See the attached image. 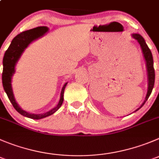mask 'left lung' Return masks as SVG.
I'll list each match as a JSON object with an SVG mask.
<instances>
[{
  "mask_svg": "<svg viewBox=\"0 0 159 159\" xmlns=\"http://www.w3.org/2000/svg\"><path fill=\"white\" fill-rule=\"evenodd\" d=\"M132 37L134 38L135 40H137V42L140 44V48H141L142 53L144 57L145 61H146V68H147V72H148V92H147L146 98H145L144 101L140 105V108H137L135 111L137 110L140 109L144 103L147 101V100L148 99L149 96L152 93V90H153L154 84H155V69H154V61H153V57H152V54L151 50L147 45L146 42H145L144 39L143 38L141 35L138 34V33H133Z\"/></svg>",
  "mask_w": 159,
  "mask_h": 159,
  "instance_id": "8db88e82",
  "label": "left lung"
}]
</instances>
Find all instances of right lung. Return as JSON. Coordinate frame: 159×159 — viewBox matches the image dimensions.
<instances>
[{
    "label": "right lung",
    "mask_w": 159,
    "mask_h": 159,
    "mask_svg": "<svg viewBox=\"0 0 159 159\" xmlns=\"http://www.w3.org/2000/svg\"><path fill=\"white\" fill-rule=\"evenodd\" d=\"M48 30L49 29L46 26H40L27 30V31H24L18 34L12 40L10 46L4 54V58H3L2 84L4 91L7 93L11 103L12 104L13 107L18 112L20 113L23 116L33 119H40L48 117V116L54 114L55 111L59 109L63 103L65 88L68 84V83H66L63 86L62 89H61V96H60V100L58 105H56L54 108L50 110L49 111L43 113V114H33V113L25 111V110L21 108V107L18 105L16 99H15L12 87H11V79H12L14 73L16 72V64H17L18 61L22 56V53L24 52L25 48L33 41L43 37L47 32H48Z\"/></svg>",
    "instance_id": "1"
}]
</instances>
